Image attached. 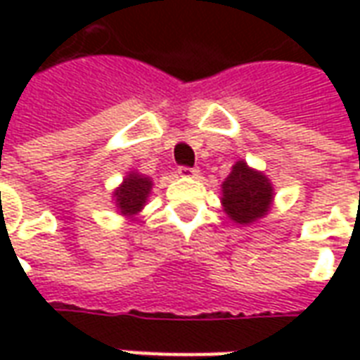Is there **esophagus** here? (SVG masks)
Listing matches in <instances>:
<instances>
[{
  "label": "esophagus",
  "mask_w": 360,
  "mask_h": 360,
  "mask_svg": "<svg viewBox=\"0 0 360 360\" xmlns=\"http://www.w3.org/2000/svg\"><path fill=\"white\" fill-rule=\"evenodd\" d=\"M181 177H198V169L196 167H185V165H181L179 172H177Z\"/></svg>",
  "instance_id": "esophagus-1"
}]
</instances>
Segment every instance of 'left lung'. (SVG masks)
Here are the masks:
<instances>
[{
    "label": "left lung",
    "instance_id": "obj_1",
    "mask_svg": "<svg viewBox=\"0 0 360 360\" xmlns=\"http://www.w3.org/2000/svg\"><path fill=\"white\" fill-rule=\"evenodd\" d=\"M274 187L264 173L257 172L239 160L221 185L224 212L235 224L249 226L270 212Z\"/></svg>",
    "mask_w": 360,
    "mask_h": 360
}]
</instances>
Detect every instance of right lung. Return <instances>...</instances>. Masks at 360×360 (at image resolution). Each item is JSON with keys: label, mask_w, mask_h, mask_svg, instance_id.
I'll use <instances>...</instances> for the list:
<instances>
[{"label": "right lung", "mask_w": 360, "mask_h": 360, "mask_svg": "<svg viewBox=\"0 0 360 360\" xmlns=\"http://www.w3.org/2000/svg\"><path fill=\"white\" fill-rule=\"evenodd\" d=\"M150 191H152V179L144 177L141 173L131 172L123 179V183L113 191L117 210L123 216L134 218L144 208V204H146L150 196Z\"/></svg>", "instance_id": "add662e5"}]
</instances>
